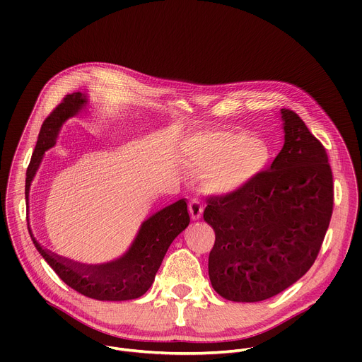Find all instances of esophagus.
Instances as JSON below:
<instances>
[{"instance_id": "34e87169", "label": "esophagus", "mask_w": 362, "mask_h": 362, "mask_svg": "<svg viewBox=\"0 0 362 362\" xmlns=\"http://www.w3.org/2000/svg\"><path fill=\"white\" fill-rule=\"evenodd\" d=\"M189 212H190V216L193 221H199L203 215V204L197 200V199H193L190 200L189 203Z\"/></svg>"}]
</instances>
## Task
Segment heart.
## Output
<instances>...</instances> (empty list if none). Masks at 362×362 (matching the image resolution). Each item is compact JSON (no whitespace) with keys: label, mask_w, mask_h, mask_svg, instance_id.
Returning <instances> with one entry per match:
<instances>
[{"label":"heart","mask_w":362,"mask_h":362,"mask_svg":"<svg viewBox=\"0 0 362 362\" xmlns=\"http://www.w3.org/2000/svg\"><path fill=\"white\" fill-rule=\"evenodd\" d=\"M186 162L204 176V187L219 196L236 194L259 179L272 158L269 144L245 132L204 133L183 144Z\"/></svg>","instance_id":"b5f03b06"}]
</instances>
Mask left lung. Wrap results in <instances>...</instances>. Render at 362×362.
Here are the masks:
<instances>
[{
    "mask_svg": "<svg viewBox=\"0 0 362 362\" xmlns=\"http://www.w3.org/2000/svg\"><path fill=\"white\" fill-rule=\"evenodd\" d=\"M282 150L247 189L212 196L203 212L216 235L214 289L233 302L269 299L315 262L329 226L334 187L328 156L302 119L281 109Z\"/></svg>",
    "mask_w": 362,
    "mask_h": 362,
    "instance_id": "left-lung-1",
    "label": "left lung"
}]
</instances>
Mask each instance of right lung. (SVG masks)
Here are the masks:
<instances>
[{"mask_svg":"<svg viewBox=\"0 0 362 362\" xmlns=\"http://www.w3.org/2000/svg\"><path fill=\"white\" fill-rule=\"evenodd\" d=\"M86 105L87 94L80 91L67 94L54 112L44 120L27 169V200L44 153L56 146L63 124L78 115ZM189 222L187 203L185 199H180L148 216L140 225L134 240L120 257L97 265L74 262L69 257H63L42 247L33 236L30 228L28 230L45 262L70 288L97 300H130L140 298L151 286L169 246L175 238L189 226Z\"/></svg>","mask_w":362,"mask_h":362,"instance_id":"right-lung-1","label":"right lung"}]
</instances>
